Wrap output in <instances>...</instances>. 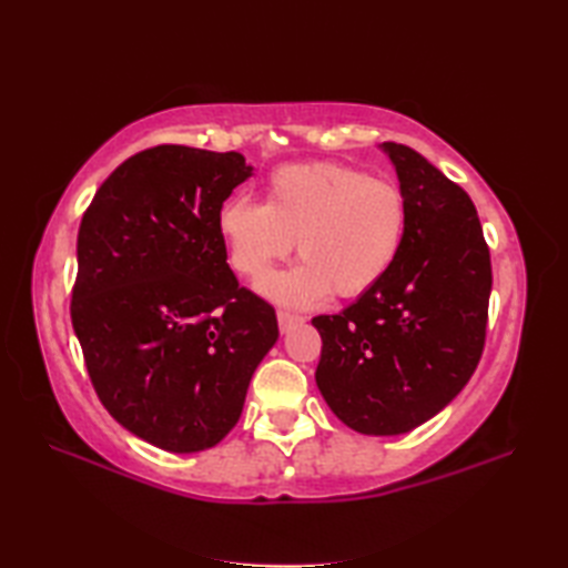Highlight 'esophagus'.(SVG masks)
I'll return each mask as SVG.
<instances>
[{
	"label": "esophagus",
	"instance_id": "1",
	"mask_svg": "<svg viewBox=\"0 0 568 568\" xmlns=\"http://www.w3.org/2000/svg\"><path fill=\"white\" fill-rule=\"evenodd\" d=\"M303 322H305V317L293 315V312H285V310H277V327H281L283 334L291 327H295V324H303Z\"/></svg>",
	"mask_w": 568,
	"mask_h": 568
}]
</instances>
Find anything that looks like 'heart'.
<instances>
[{
  "label": "heart",
  "instance_id": "obj_1",
  "mask_svg": "<svg viewBox=\"0 0 568 568\" xmlns=\"http://www.w3.org/2000/svg\"><path fill=\"white\" fill-rule=\"evenodd\" d=\"M407 224L403 190L339 163L285 165L268 178L265 204L232 197L216 226L234 271L258 281L295 251L303 263L273 275L263 293L277 303L310 305L368 293L400 251Z\"/></svg>",
  "mask_w": 568,
  "mask_h": 568
}]
</instances>
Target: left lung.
<instances>
[{"label":"left lung","mask_w":568,"mask_h":568,"mask_svg":"<svg viewBox=\"0 0 568 568\" xmlns=\"http://www.w3.org/2000/svg\"><path fill=\"white\" fill-rule=\"evenodd\" d=\"M381 149L407 202L400 251L354 305L312 324L322 336L315 381L332 413L361 434L393 437L437 415L474 376L493 273L466 192L409 146Z\"/></svg>","instance_id":"left-lung-1"}]
</instances>
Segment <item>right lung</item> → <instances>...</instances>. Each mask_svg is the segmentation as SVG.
<instances>
[{
	"label": "right lung",
	"mask_w": 568,
	"mask_h": 568,
	"mask_svg": "<svg viewBox=\"0 0 568 568\" xmlns=\"http://www.w3.org/2000/svg\"><path fill=\"white\" fill-rule=\"evenodd\" d=\"M251 173L236 151L163 143L82 214L70 317L84 366L106 413L165 452L220 444L277 342L275 310L239 285L216 226Z\"/></svg>",
	"instance_id": "obj_1"
}]
</instances>
